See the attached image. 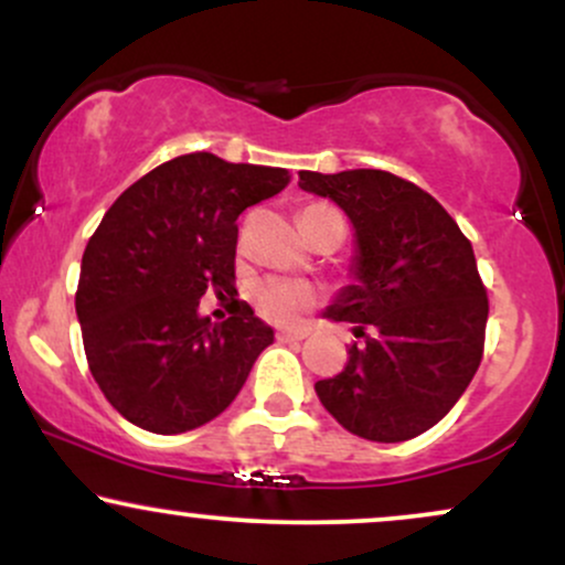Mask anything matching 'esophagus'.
Here are the masks:
<instances>
[{
    "label": "esophagus",
    "instance_id": "esophagus-1",
    "mask_svg": "<svg viewBox=\"0 0 565 565\" xmlns=\"http://www.w3.org/2000/svg\"><path fill=\"white\" fill-rule=\"evenodd\" d=\"M305 337H308V329H281V332H276L278 342H297L305 340Z\"/></svg>",
    "mask_w": 565,
    "mask_h": 565
}]
</instances>
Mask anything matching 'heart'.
<instances>
[{"label": "heart", "instance_id": "b5f03b06", "mask_svg": "<svg viewBox=\"0 0 565 565\" xmlns=\"http://www.w3.org/2000/svg\"><path fill=\"white\" fill-rule=\"evenodd\" d=\"M319 300V291L310 284L291 281V278L268 276L252 287V302L263 319L274 323L297 321L308 308H313Z\"/></svg>", "mask_w": 565, "mask_h": 565}]
</instances>
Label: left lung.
<instances>
[{"label":"left lung","instance_id":"left-lung-1","mask_svg":"<svg viewBox=\"0 0 565 565\" xmlns=\"http://www.w3.org/2000/svg\"><path fill=\"white\" fill-rule=\"evenodd\" d=\"M353 225V284L323 319L353 323L348 364L316 382L323 408L353 436L398 444L449 414L483 355L489 300L472 244L430 193L382 170L300 172Z\"/></svg>","mask_w":565,"mask_h":565}]
</instances>
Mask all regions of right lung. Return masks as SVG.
<instances>
[{
    "instance_id": "right-lung-1",
    "label": "right lung",
    "mask_w": 565,
    "mask_h": 565,
    "mask_svg": "<svg viewBox=\"0 0 565 565\" xmlns=\"http://www.w3.org/2000/svg\"><path fill=\"white\" fill-rule=\"evenodd\" d=\"M289 180L281 167L185 153L142 174L100 220L76 316L97 387L132 425L174 436L210 423L274 342L244 300L223 323L201 316L199 300L236 291V220Z\"/></svg>"
}]
</instances>
